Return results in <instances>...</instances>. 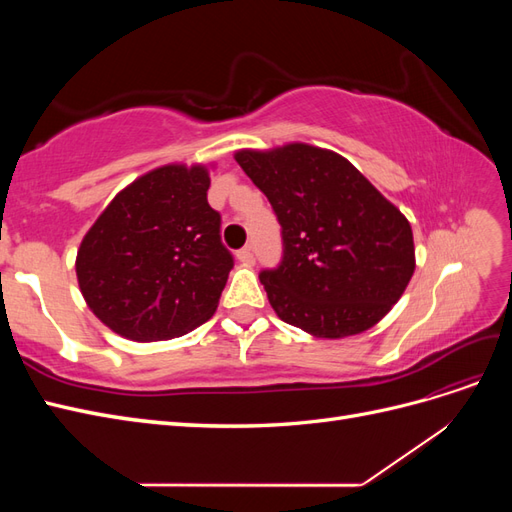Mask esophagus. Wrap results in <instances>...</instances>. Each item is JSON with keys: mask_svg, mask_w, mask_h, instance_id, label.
<instances>
[{"mask_svg": "<svg viewBox=\"0 0 512 512\" xmlns=\"http://www.w3.org/2000/svg\"><path fill=\"white\" fill-rule=\"evenodd\" d=\"M237 258L243 262V265H254V250L252 247H243V250L237 252Z\"/></svg>", "mask_w": 512, "mask_h": 512, "instance_id": "obj_1", "label": "esophagus"}]
</instances>
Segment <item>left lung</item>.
Returning <instances> with one entry per match:
<instances>
[{"instance_id": "obj_1", "label": "left lung", "mask_w": 512, "mask_h": 512, "mask_svg": "<svg viewBox=\"0 0 512 512\" xmlns=\"http://www.w3.org/2000/svg\"><path fill=\"white\" fill-rule=\"evenodd\" d=\"M235 160L282 226L284 256L260 284L284 322L322 339L374 327L414 273L412 228L335 151L290 143L241 149Z\"/></svg>"}]
</instances>
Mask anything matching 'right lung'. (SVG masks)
Listing matches in <instances>:
<instances>
[{"instance_id":"add662e5","label":"right lung","mask_w":512,"mask_h":512,"mask_svg":"<svg viewBox=\"0 0 512 512\" xmlns=\"http://www.w3.org/2000/svg\"><path fill=\"white\" fill-rule=\"evenodd\" d=\"M203 164H166L123 188L76 254L83 297L108 329L162 342L207 322L220 303L232 254L207 203Z\"/></svg>"}]
</instances>
